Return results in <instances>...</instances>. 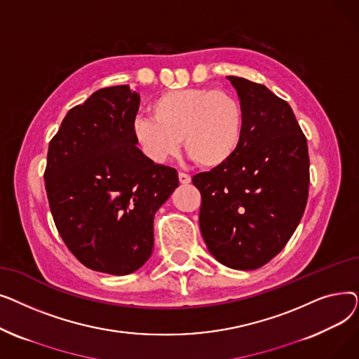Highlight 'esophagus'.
<instances>
[{"label":"esophagus","mask_w":359,"mask_h":359,"mask_svg":"<svg viewBox=\"0 0 359 359\" xmlns=\"http://www.w3.org/2000/svg\"><path fill=\"white\" fill-rule=\"evenodd\" d=\"M191 180H192V177L187 175V173H183V172H179V182L182 183V184H187V183H191Z\"/></svg>","instance_id":"1"}]
</instances>
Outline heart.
<instances>
[{
    "label": "heart",
    "mask_w": 359,
    "mask_h": 359,
    "mask_svg": "<svg viewBox=\"0 0 359 359\" xmlns=\"http://www.w3.org/2000/svg\"><path fill=\"white\" fill-rule=\"evenodd\" d=\"M153 116L132 119V137L141 154L161 164L184 148L199 165L227 163L243 138L244 111L234 93L212 87L168 90L149 106Z\"/></svg>",
    "instance_id": "1"
}]
</instances>
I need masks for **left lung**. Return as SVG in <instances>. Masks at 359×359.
Returning <instances> with one entry per match:
<instances>
[{
    "mask_svg": "<svg viewBox=\"0 0 359 359\" xmlns=\"http://www.w3.org/2000/svg\"><path fill=\"white\" fill-rule=\"evenodd\" d=\"M244 111L236 154L195 175L199 225L208 250L225 266L252 271L273 259L304 214L310 158L291 106L263 84L227 77Z\"/></svg>",
    "mask_w": 359,
    "mask_h": 359,
    "instance_id": "1",
    "label": "left lung"
}]
</instances>
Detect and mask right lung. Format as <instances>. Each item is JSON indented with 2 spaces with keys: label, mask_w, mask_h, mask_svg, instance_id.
I'll return each mask as SVG.
<instances>
[{
  "label": "right lung",
  "mask_w": 359,
  "mask_h": 359,
  "mask_svg": "<svg viewBox=\"0 0 359 359\" xmlns=\"http://www.w3.org/2000/svg\"><path fill=\"white\" fill-rule=\"evenodd\" d=\"M140 94L100 88L64 118L49 142L45 187L68 250L88 269L128 275L154 246L153 221L179 186L176 168L145 158L132 137Z\"/></svg>",
  "instance_id": "add662e5"
}]
</instances>
